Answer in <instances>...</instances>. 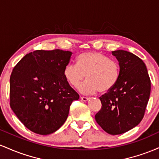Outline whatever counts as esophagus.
Wrapping results in <instances>:
<instances>
[{"mask_svg": "<svg viewBox=\"0 0 159 159\" xmlns=\"http://www.w3.org/2000/svg\"><path fill=\"white\" fill-rule=\"evenodd\" d=\"M81 99L82 101H84V102H87L89 100V98L87 97H84V96H81Z\"/></svg>", "mask_w": 159, "mask_h": 159, "instance_id": "obj_1", "label": "esophagus"}]
</instances>
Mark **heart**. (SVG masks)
Instances as JSON below:
<instances>
[{"instance_id":"b5f03b06","label":"heart","mask_w":159,"mask_h":159,"mask_svg":"<svg viewBox=\"0 0 159 159\" xmlns=\"http://www.w3.org/2000/svg\"><path fill=\"white\" fill-rule=\"evenodd\" d=\"M120 74V66L117 61L94 52L81 54L78 57L77 64L69 63L63 71L66 80L73 87H78L85 77L87 78L78 87L83 94L111 90L117 83Z\"/></svg>"}]
</instances>
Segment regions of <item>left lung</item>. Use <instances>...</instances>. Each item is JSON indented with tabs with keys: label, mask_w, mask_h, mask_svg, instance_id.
<instances>
[{
	"label": "left lung",
	"mask_w": 159,
	"mask_h": 159,
	"mask_svg": "<svg viewBox=\"0 0 159 159\" xmlns=\"http://www.w3.org/2000/svg\"><path fill=\"white\" fill-rule=\"evenodd\" d=\"M120 66L116 85L99 98L102 108L95 116L104 131L113 135L131 130L140 123L150 96L151 82L145 63L124 50L112 52Z\"/></svg>",
	"instance_id": "1"
}]
</instances>
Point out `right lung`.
I'll return each mask as SVG.
<instances>
[{
	"instance_id": "obj_1",
	"label": "right lung",
	"mask_w": 159,
	"mask_h": 159,
	"mask_svg": "<svg viewBox=\"0 0 159 159\" xmlns=\"http://www.w3.org/2000/svg\"><path fill=\"white\" fill-rule=\"evenodd\" d=\"M72 53L36 50L25 55L12 70L10 107L25 127L43 135L62 126L69 107L79 98L63 75Z\"/></svg>"
}]
</instances>
